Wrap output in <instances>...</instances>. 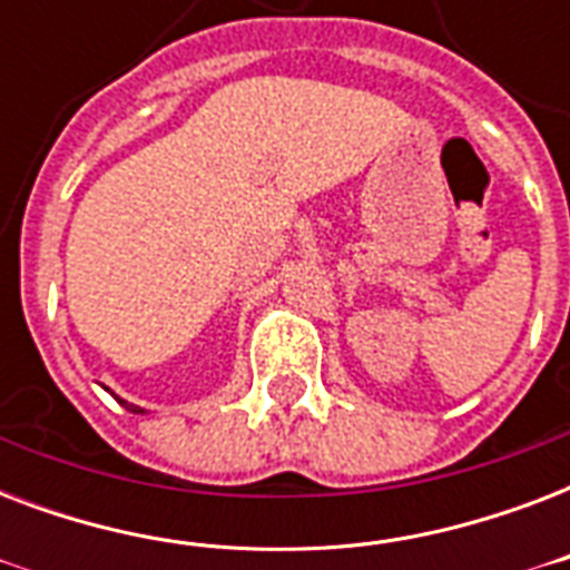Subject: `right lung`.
Instances as JSON below:
<instances>
[{
    "instance_id": "add662e5",
    "label": "right lung",
    "mask_w": 570,
    "mask_h": 570,
    "mask_svg": "<svg viewBox=\"0 0 570 570\" xmlns=\"http://www.w3.org/2000/svg\"><path fill=\"white\" fill-rule=\"evenodd\" d=\"M120 405L127 407V411H132V414H141V407H136V405H129V402H124V399H118Z\"/></svg>"
}]
</instances>
